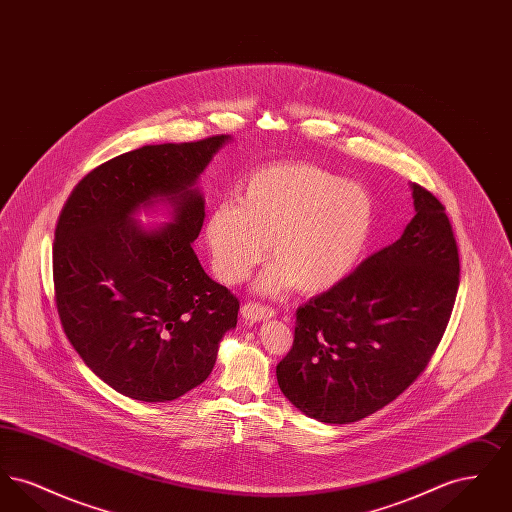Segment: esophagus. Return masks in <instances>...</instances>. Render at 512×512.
<instances>
[{"mask_svg": "<svg viewBox=\"0 0 512 512\" xmlns=\"http://www.w3.org/2000/svg\"><path fill=\"white\" fill-rule=\"evenodd\" d=\"M276 315V311L272 307L267 305H261V303H255V301H249L242 307V317L249 322H259V320H268Z\"/></svg>", "mask_w": 512, "mask_h": 512, "instance_id": "1", "label": "esophagus"}]
</instances>
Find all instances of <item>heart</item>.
Here are the masks:
<instances>
[{
    "label": "heart",
    "instance_id": "1",
    "mask_svg": "<svg viewBox=\"0 0 512 512\" xmlns=\"http://www.w3.org/2000/svg\"><path fill=\"white\" fill-rule=\"evenodd\" d=\"M365 190L311 163H278L253 172L238 201L213 207L205 224L211 263L224 284H240L272 263L259 290L326 292L359 263L372 232Z\"/></svg>",
    "mask_w": 512,
    "mask_h": 512
}]
</instances>
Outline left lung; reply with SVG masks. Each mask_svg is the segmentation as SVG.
<instances>
[{
    "mask_svg": "<svg viewBox=\"0 0 512 512\" xmlns=\"http://www.w3.org/2000/svg\"><path fill=\"white\" fill-rule=\"evenodd\" d=\"M403 236L295 313L278 386L301 413L349 424L380 411L424 372L445 334L461 282L443 203L413 184Z\"/></svg>",
    "mask_w": 512,
    "mask_h": 512,
    "instance_id": "8db88e82",
    "label": "left lung"
}]
</instances>
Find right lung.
I'll use <instances>...</instances> for the list:
<instances>
[{"mask_svg": "<svg viewBox=\"0 0 512 512\" xmlns=\"http://www.w3.org/2000/svg\"><path fill=\"white\" fill-rule=\"evenodd\" d=\"M228 140L144 146L88 172L55 226L53 286L63 330L99 378L126 397L163 403L211 374L240 299L213 282L192 242L205 220L195 180ZM167 196L173 222L146 233L140 204Z\"/></svg>", "mask_w": 512, "mask_h": 512, "instance_id": "add662e5", "label": "right lung"}]
</instances>
